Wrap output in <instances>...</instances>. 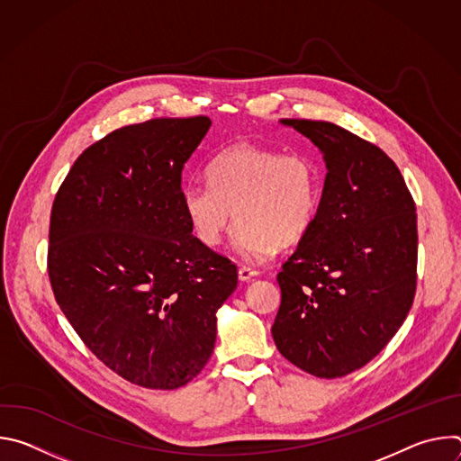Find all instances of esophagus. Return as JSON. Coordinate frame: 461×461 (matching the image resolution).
Instances as JSON below:
<instances>
[{"instance_id": "34e87169", "label": "esophagus", "mask_w": 461, "mask_h": 461, "mask_svg": "<svg viewBox=\"0 0 461 461\" xmlns=\"http://www.w3.org/2000/svg\"><path fill=\"white\" fill-rule=\"evenodd\" d=\"M258 272L255 268H249V267H240L239 268V279L240 281H251Z\"/></svg>"}]
</instances>
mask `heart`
I'll list each match as a JSON object with an SVG mask.
<instances>
[{"mask_svg": "<svg viewBox=\"0 0 461 461\" xmlns=\"http://www.w3.org/2000/svg\"><path fill=\"white\" fill-rule=\"evenodd\" d=\"M208 178L182 187L184 213L206 246L222 240L235 215L240 221L233 242L246 257L301 240L315 221L321 169L304 153L233 144L213 157Z\"/></svg>", "mask_w": 461, "mask_h": 461, "instance_id": "1", "label": "heart"}]
</instances>
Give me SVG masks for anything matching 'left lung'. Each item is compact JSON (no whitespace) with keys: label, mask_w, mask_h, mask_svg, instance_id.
<instances>
[{"label":"left lung","mask_w":461,"mask_h":461,"mask_svg":"<svg viewBox=\"0 0 461 461\" xmlns=\"http://www.w3.org/2000/svg\"><path fill=\"white\" fill-rule=\"evenodd\" d=\"M324 155L312 228L277 274V350L317 377H341L374 359L409 315L418 281V219L393 160L322 120L283 118Z\"/></svg>","instance_id":"8db88e82"}]
</instances>
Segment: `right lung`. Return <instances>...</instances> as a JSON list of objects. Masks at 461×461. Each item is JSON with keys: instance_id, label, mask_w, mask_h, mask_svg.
Instances as JSON below:
<instances>
[{"instance_id": "right-lung-1", "label": "right lung", "mask_w": 461, "mask_h": 461, "mask_svg": "<svg viewBox=\"0 0 461 461\" xmlns=\"http://www.w3.org/2000/svg\"><path fill=\"white\" fill-rule=\"evenodd\" d=\"M208 116L153 118L91 144L50 210L47 274L84 345L129 383L173 390L206 366L237 267L203 244L182 171Z\"/></svg>"}]
</instances>
